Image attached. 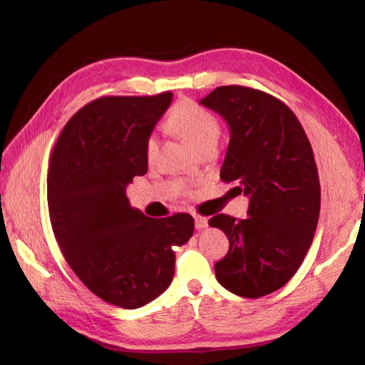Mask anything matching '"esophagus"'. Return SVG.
I'll list each match as a JSON object with an SVG mask.
<instances>
[{"label":"esophagus","mask_w":365,"mask_h":365,"mask_svg":"<svg viewBox=\"0 0 365 365\" xmlns=\"http://www.w3.org/2000/svg\"><path fill=\"white\" fill-rule=\"evenodd\" d=\"M194 219H195V226H197V229H204V227H207V225H208L207 217H204V216H201V215H194Z\"/></svg>","instance_id":"1"}]
</instances>
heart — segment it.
<instances>
[{"mask_svg":"<svg viewBox=\"0 0 365 365\" xmlns=\"http://www.w3.org/2000/svg\"><path fill=\"white\" fill-rule=\"evenodd\" d=\"M167 127L192 143L198 150L208 145H216L220 136V123L213 112L197 102L185 99L175 105L167 118ZM158 152V139L150 134L145 143V155L152 160Z\"/></svg>","mask_w":365,"mask_h":365,"instance_id":"heart-1","label":"heart"}]
</instances>
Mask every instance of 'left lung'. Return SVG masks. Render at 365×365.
Returning a JSON list of instances; mask_svg holds the SVG:
<instances>
[{"label": "left lung", "mask_w": 365, "mask_h": 365, "mask_svg": "<svg viewBox=\"0 0 365 365\" xmlns=\"http://www.w3.org/2000/svg\"><path fill=\"white\" fill-rule=\"evenodd\" d=\"M201 105L231 128L220 179L250 197L247 219L208 220L229 240L216 278L231 293L257 299L289 282L312 244L321 207L314 150L294 112L262 90L222 86Z\"/></svg>", "instance_id": "obj_1"}]
</instances>
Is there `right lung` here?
<instances>
[{
    "mask_svg": "<svg viewBox=\"0 0 365 365\" xmlns=\"http://www.w3.org/2000/svg\"><path fill=\"white\" fill-rule=\"evenodd\" d=\"M171 99L164 91L87 103L63 127L48 163V215L65 260L93 294L124 309L167 289L171 247L194 234L190 215L152 219L125 195L127 185L146 175L145 143Z\"/></svg>",
    "mask_w": 365,
    "mask_h": 365,
    "instance_id": "add662e5",
    "label": "right lung"
}]
</instances>
